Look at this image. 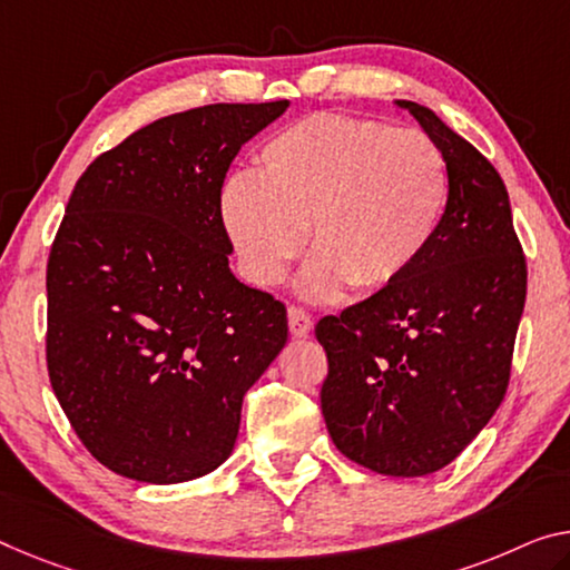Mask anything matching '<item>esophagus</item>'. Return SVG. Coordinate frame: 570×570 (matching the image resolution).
Segmentation results:
<instances>
[{"label": "esophagus", "mask_w": 570, "mask_h": 570, "mask_svg": "<svg viewBox=\"0 0 570 570\" xmlns=\"http://www.w3.org/2000/svg\"><path fill=\"white\" fill-rule=\"evenodd\" d=\"M287 323H291V334L295 338H305L313 331V318L308 313H305L303 308H295V305H291L287 308Z\"/></svg>", "instance_id": "1"}]
</instances>
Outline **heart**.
<instances>
[{"label":"heart","mask_w":570,"mask_h":570,"mask_svg":"<svg viewBox=\"0 0 570 570\" xmlns=\"http://www.w3.org/2000/svg\"><path fill=\"white\" fill-rule=\"evenodd\" d=\"M449 206V168L420 129L315 114L262 145L255 173L218 190V218L242 273L269 287L301 255L315 259L303 293L334 301L346 283L380 291L431 247Z\"/></svg>","instance_id":"b5f03b06"}]
</instances>
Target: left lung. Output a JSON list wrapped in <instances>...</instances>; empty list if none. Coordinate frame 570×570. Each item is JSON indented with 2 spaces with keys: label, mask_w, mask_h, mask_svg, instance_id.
<instances>
[{
  "label": "left lung",
  "mask_w": 570,
  "mask_h": 570,
  "mask_svg": "<svg viewBox=\"0 0 570 570\" xmlns=\"http://www.w3.org/2000/svg\"><path fill=\"white\" fill-rule=\"evenodd\" d=\"M395 104L441 147L449 206L405 277L318 321L328 356L321 410L346 459L384 476H425L449 466L504 400L528 267L494 165L435 111Z\"/></svg>",
  "instance_id": "left-lung-1"
}]
</instances>
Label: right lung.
Segmentation results:
<instances>
[{"label": "right lung", "mask_w": 570, "mask_h": 570, "mask_svg": "<svg viewBox=\"0 0 570 570\" xmlns=\"http://www.w3.org/2000/svg\"><path fill=\"white\" fill-rule=\"evenodd\" d=\"M291 101L212 104L137 129L78 178L48 259V374L114 474L180 484L232 456L242 400L287 341L236 279L218 190Z\"/></svg>", "instance_id": "obj_1"}]
</instances>
